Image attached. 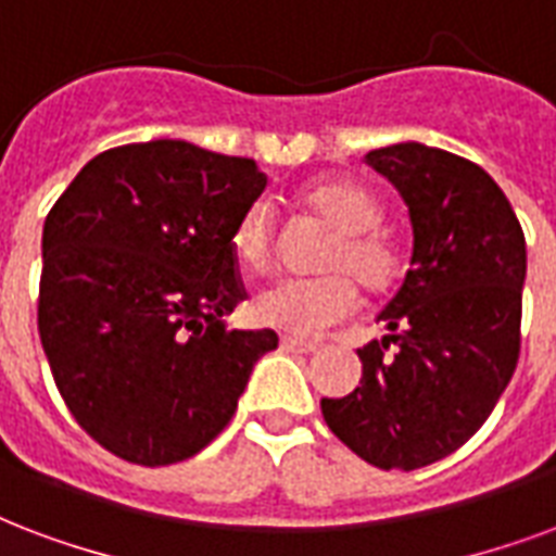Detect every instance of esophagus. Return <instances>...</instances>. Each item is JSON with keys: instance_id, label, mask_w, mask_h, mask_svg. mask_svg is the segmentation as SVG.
<instances>
[{"instance_id": "obj_1", "label": "esophagus", "mask_w": 556, "mask_h": 556, "mask_svg": "<svg viewBox=\"0 0 556 556\" xmlns=\"http://www.w3.org/2000/svg\"><path fill=\"white\" fill-rule=\"evenodd\" d=\"M281 349L290 354H313L319 345L307 340H295V337H281Z\"/></svg>"}]
</instances>
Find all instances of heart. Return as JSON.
<instances>
[{
  "label": "heart",
  "mask_w": 556,
  "mask_h": 556,
  "mask_svg": "<svg viewBox=\"0 0 556 556\" xmlns=\"http://www.w3.org/2000/svg\"><path fill=\"white\" fill-rule=\"evenodd\" d=\"M307 211L325 219L337 231V240L325 254L323 278H281L254 295V323L290 333L316 337L325 328L342 323L357 307V287L378 293L387 290L402 269V254L390 233L378 225L383 219L381 202L354 181H319L302 193ZM233 257L245 269L261 273L273 261L275 223L266 202L249 204L233 228Z\"/></svg>",
  "instance_id": "b5f03b06"
}]
</instances>
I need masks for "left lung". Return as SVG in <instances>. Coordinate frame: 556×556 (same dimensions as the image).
I'll list each match as a JSON object with an SVG mask.
<instances>
[{
  "label": "left lung",
  "instance_id": "8db88e82",
  "mask_svg": "<svg viewBox=\"0 0 556 556\" xmlns=\"http://www.w3.org/2000/svg\"><path fill=\"white\" fill-rule=\"evenodd\" d=\"M402 193L410 269L378 313L387 337L357 349L361 387L323 416L378 469H421L481 428L519 361L525 233L507 195L466 157L395 143L363 157Z\"/></svg>",
  "mask_w": 556,
  "mask_h": 556
}]
</instances>
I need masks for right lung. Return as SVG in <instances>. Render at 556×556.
I'll return each mask as SVG.
<instances>
[{
	"instance_id": "1",
	"label": "right lung",
	"mask_w": 556,
	"mask_h": 556,
	"mask_svg": "<svg viewBox=\"0 0 556 556\" xmlns=\"http://www.w3.org/2000/svg\"><path fill=\"white\" fill-rule=\"evenodd\" d=\"M266 190L252 157L187 140L96 154L43 225L37 328L78 425L140 466L193 457L231 421L278 333L228 331L233 228Z\"/></svg>"
}]
</instances>
